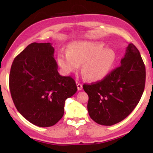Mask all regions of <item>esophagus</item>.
<instances>
[{
    "label": "esophagus",
    "mask_w": 153,
    "mask_h": 153,
    "mask_svg": "<svg viewBox=\"0 0 153 153\" xmlns=\"http://www.w3.org/2000/svg\"><path fill=\"white\" fill-rule=\"evenodd\" d=\"M76 85H77V89H78V91H81V90L82 89L83 85L81 84V83H79V82H78V81H76Z\"/></svg>",
    "instance_id": "esophagus-1"
}]
</instances>
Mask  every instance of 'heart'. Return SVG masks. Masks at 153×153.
<instances>
[{
	"label": "heart",
	"mask_w": 153,
	"mask_h": 153,
	"mask_svg": "<svg viewBox=\"0 0 153 153\" xmlns=\"http://www.w3.org/2000/svg\"><path fill=\"white\" fill-rule=\"evenodd\" d=\"M116 53L104 49V44L80 41L71 43L67 53L59 52L57 61L62 72L68 75L76 72L81 64V72L87 79L97 81L107 76L114 65Z\"/></svg>",
	"instance_id": "1"
}]
</instances>
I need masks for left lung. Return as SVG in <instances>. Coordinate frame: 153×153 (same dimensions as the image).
<instances>
[{"mask_svg": "<svg viewBox=\"0 0 153 153\" xmlns=\"http://www.w3.org/2000/svg\"><path fill=\"white\" fill-rule=\"evenodd\" d=\"M120 63L103 80L83 85L89 97V116L100 125L111 126L124 120L143 95L146 68L133 44H129Z\"/></svg>", "mask_w": 153, "mask_h": 153, "instance_id": "obj_1", "label": "left lung"}]
</instances>
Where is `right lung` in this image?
I'll list each match as a JSON object with an SVG mask.
<instances>
[{
    "instance_id": "right-lung-1",
    "label": "right lung",
    "mask_w": 153,
    "mask_h": 153,
    "mask_svg": "<svg viewBox=\"0 0 153 153\" xmlns=\"http://www.w3.org/2000/svg\"><path fill=\"white\" fill-rule=\"evenodd\" d=\"M51 43L33 42L14 58L10 90L18 111L32 124L47 127L64 114L65 100L77 91L71 76H62Z\"/></svg>"
}]
</instances>
